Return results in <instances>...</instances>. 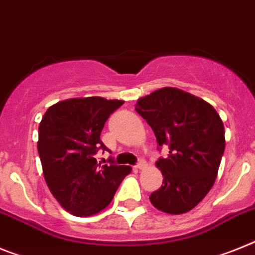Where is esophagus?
<instances>
[{
    "instance_id": "obj_1",
    "label": "esophagus",
    "mask_w": 255,
    "mask_h": 255,
    "mask_svg": "<svg viewBox=\"0 0 255 255\" xmlns=\"http://www.w3.org/2000/svg\"><path fill=\"white\" fill-rule=\"evenodd\" d=\"M145 166H147V162H145L144 160H140L138 164L135 165V169H138V170H143V169H145Z\"/></svg>"
}]
</instances>
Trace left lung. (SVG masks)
<instances>
[{
	"instance_id": "1",
	"label": "left lung",
	"mask_w": 255,
	"mask_h": 255,
	"mask_svg": "<svg viewBox=\"0 0 255 255\" xmlns=\"http://www.w3.org/2000/svg\"><path fill=\"white\" fill-rule=\"evenodd\" d=\"M135 111L169 154L156 161L162 186L151 193L152 205L183 214L201 201L218 175L225 152V125L212 104L177 88H162L139 98Z\"/></svg>"
}]
</instances>
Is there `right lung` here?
I'll return each mask as SVG.
<instances>
[{
    "instance_id": "add662e5",
    "label": "right lung",
    "mask_w": 255,
    "mask_h": 255,
    "mask_svg": "<svg viewBox=\"0 0 255 255\" xmlns=\"http://www.w3.org/2000/svg\"><path fill=\"white\" fill-rule=\"evenodd\" d=\"M124 104L101 97L71 98L47 108L38 126L37 149L50 192L76 217L98 214L110 205L130 174L125 165H101L95 158L104 123Z\"/></svg>"
}]
</instances>
